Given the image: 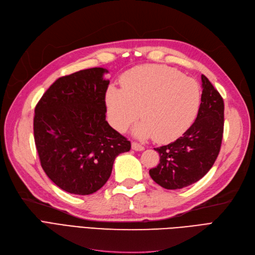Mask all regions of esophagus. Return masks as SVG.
I'll return each mask as SVG.
<instances>
[{
  "instance_id": "esophagus-1",
  "label": "esophagus",
  "mask_w": 255,
  "mask_h": 255,
  "mask_svg": "<svg viewBox=\"0 0 255 255\" xmlns=\"http://www.w3.org/2000/svg\"><path fill=\"white\" fill-rule=\"evenodd\" d=\"M132 149L135 150V151H143L144 150V146L141 145L140 143L134 141V142H132Z\"/></svg>"
}]
</instances>
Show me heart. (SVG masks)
Returning a JSON list of instances; mask_svg holds the SVG:
<instances>
[{"label":"heart","mask_w":255,"mask_h":255,"mask_svg":"<svg viewBox=\"0 0 255 255\" xmlns=\"http://www.w3.org/2000/svg\"><path fill=\"white\" fill-rule=\"evenodd\" d=\"M105 102L112 126L125 132L138 117L134 128L139 138L154 136L159 142L175 139L196 119L201 92L198 83L172 68L144 65L128 71L122 88L111 86Z\"/></svg>","instance_id":"obj_1"}]
</instances>
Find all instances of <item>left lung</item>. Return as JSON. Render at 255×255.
<instances>
[{"label": "left lung", "mask_w": 255, "mask_h": 255, "mask_svg": "<svg viewBox=\"0 0 255 255\" xmlns=\"http://www.w3.org/2000/svg\"><path fill=\"white\" fill-rule=\"evenodd\" d=\"M201 80V104L195 122L175 141L155 148L159 164L149 173L154 182L166 189H181L202 179L220 151L225 104L206 76L202 74Z\"/></svg>", "instance_id": "8db88e82"}]
</instances>
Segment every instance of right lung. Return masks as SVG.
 <instances>
[{"instance_id":"1","label":"right lung","mask_w":255,"mask_h":255,"mask_svg":"<svg viewBox=\"0 0 255 255\" xmlns=\"http://www.w3.org/2000/svg\"><path fill=\"white\" fill-rule=\"evenodd\" d=\"M104 68L61 76L35 107L34 138L41 167L59 188L90 195L110 179L130 142L105 120L110 81Z\"/></svg>"}]
</instances>
